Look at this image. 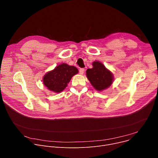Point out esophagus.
Segmentation results:
<instances>
[{"label": "esophagus", "instance_id": "esophagus-1", "mask_svg": "<svg viewBox=\"0 0 158 158\" xmlns=\"http://www.w3.org/2000/svg\"><path fill=\"white\" fill-rule=\"evenodd\" d=\"M84 71H85V69H84V68H80V69H79V73H80V75H83Z\"/></svg>", "mask_w": 158, "mask_h": 158}]
</instances>
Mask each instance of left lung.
Masks as SVG:
<instances>
[{"instance_id": "1", "label": "left lung", "mask_w": 158, "mask_h": 158, "mask_svg": "<svg viewBox=\"0 0 158 158\" xmlns=\"http://www.w3.org/2000/svg\"><path fill=\"white\" fill-rule=\"evenodd\" d=\"M92 66L87 70L86 75L94 89L102 91L110 87L114 79L112 73L99 61H94Z\"/></svg>"}]
</instances>
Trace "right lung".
I'll return each instance as SVG.
<instances>
[{
  "mask_svg": "<svg viewBox=\"0 0 158 158\" xmlns=\"http://www.w3.org/2000/svg\"><path fill=\"white\" fill-rule=\"evenodd\" d=\"M78 73V70L76 67L63 63L47 73L43 78V82L47 89L59 93L67 87L73 76Z\"/></svg>",
  "mask_w": 158,
  "mask_h": 158,
  "instance_id": "obj_1",
  "label": "right lung"
}]
</instances>
